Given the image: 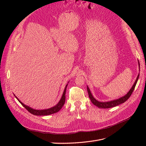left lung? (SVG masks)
<instances>
[{"label":"left lung","mask_w":146,"mask_h":146,"mask_svg":"<svg viewBox=\"0 0 146 146\" xmlns=\"http://www.w3.org/2000/svg\"><path fill=\"white\" fill-rule=\"evenodd\" d=\"M139 65L140 66L139 62ZM139 75H140V74H139V75H138L137 78L136 79V80L135 81L134 85L132 86V88H131V89L129 90L128 92L125 96H122V97H121L120 98H118L117 99H115V100L108 101V102H99V101H97L96 99H95V98L92 96V95L89 88L87 86L88 92V95H89V98L90 99L91 102H92L93 104H94L95 106L98 107V108H105V109L112 108V107L116 106L117 105H120V104H121L122 103L125 102L126 101L128 100V99L130 97V96L131 95L133 92L134 91V88H135V85H136V84H137V82L138 81V79H139Z\"/></svg>","instance_id":"1"}]
</instances>
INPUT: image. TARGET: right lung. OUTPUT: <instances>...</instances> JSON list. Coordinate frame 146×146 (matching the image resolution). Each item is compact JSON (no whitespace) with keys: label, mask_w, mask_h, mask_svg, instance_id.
I'll return each mask as SVG.
<instances>
[{"label":"right lung","mask_w":146,"mask_h":146,"mask_svg":"<svg viewBox=\"0 0 146 146\" xmlns=\"http://www.w3.org/2000/svg\"><path fill=\"white\" fill-rule=\"evenodd\" d=\"M67 85H68V84H67L66 86V88H65L63 92V95H62V96H61V98L60 99V101L58 102V103L56 105H55L54 106L51 107V108L47 109V110H37L33 109L31 108H30L29 106H28L27 105H25V104H24L22 102H21L19 101V99L16 96H15V95H15V98H16L18 99V101L22 104V105L24 106V107H25V108L27 110H28V111L29 112L31 113L34 115H40V116H41V115H51V114L54 113H56V112H58L61 110V108H62L63 106L64 105V104L65 103V100H66V88H67Z\"/></svg>","instance_id":"1"}]
</instances>
